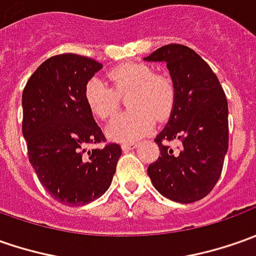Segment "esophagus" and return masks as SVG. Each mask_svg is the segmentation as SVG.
<instances>
[{
	"mask_svg": "<svg viewBox=\"0 0 256 256\" xmlns=\"http://www.w3.org/2000/svg\"><path fill=\"white\" fill-rule=\"evenodd\" d=\"M137 143H123L122 144V148H123V152H130V150H133V148H136Z\"/></svg>",
	"mask_w": 256,
	"mask_h": 256,
	"instance_id": "34e87169",
	"label": "esophagus"
}]
</instances>
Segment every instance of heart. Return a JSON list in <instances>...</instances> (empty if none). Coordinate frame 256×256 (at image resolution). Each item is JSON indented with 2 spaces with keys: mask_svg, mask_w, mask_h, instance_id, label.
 <instances>
[{
  "mask_svg": "<svg viewBox=\"0 0 256 256\" xmlns=\"http://www.w3.org/2000/svg\"><path fill=\"white\" fill-rule=\"evenodd\" d=\"M112 86L93 78L84 86V102L98 119L106 120L118 112L120 98H128L132 110L112 120L108 134L118 142H134L146 136L156 119L166 120L176 104V84L168 75L154 74L146 64H124L108 72Z\"/></svg>",
  "mask_w": 256,
  "mask_h": 256,
  "instance_id": "heart-1",
  "label": "heart"
}]
</instances>
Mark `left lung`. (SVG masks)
<instances>
[{
	"instance_id": "left-lung-1",
	"label": "left lung",
	"mask_w": 256,
	"mask_h": 256,
	"mask_svg": "<svg viewBox=\"0 0 256 256\" xmlns=\"http://www.w3.org/2000/svg\"><path fill=\"white\" fill-rule=\"evenodd\" d=\"M166 62L176 84L172 116L154 142L160 156L147 168L166 198L190 204L216 187L228 150V103L207 62L188 46L168 44L144 58ZM178 143L176 149L170 146Z\"/></svg>"
}]
</instances>
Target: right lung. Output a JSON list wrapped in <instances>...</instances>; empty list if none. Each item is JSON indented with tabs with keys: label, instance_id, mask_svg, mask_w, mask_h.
Segmentation results:
<instances>
[{
	"label": "right lung",
	"instance_id": "right-lung-1",
	"mask_svg": "<svg viewBox=\"0 0 256 256\" xmlns=\"http://www.w3.org/2000/svg\"><path fill=\"white\" fill-rule=\"evenodd\" d=\"M102 64L76 54L46 59L22 92V134L38 180L54 198L79 207L110 187L122 147L108 143L84 102V86Z\"/></svg>",
	"mask_w": 256,
	"mask_h": 256
}]
</instances>
